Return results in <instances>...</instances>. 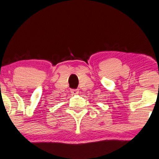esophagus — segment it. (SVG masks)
I'll return each instance as SVG.
<instances>
[{"instance_id":"1","label":"esophagus","mask_w":159,"mask_h":159,"mask_svg":"<svg viewBox=\"0 0 159 159\" xmlns=\"http://www.w3.org/2000/svg\"><path fill=\"white\" fill-rule=\"evenodd\" d=\"M78 93H79L78 90H75V89L71 90V93H72V95H77V94H78Z\"/></svg>"}]
</instances>
